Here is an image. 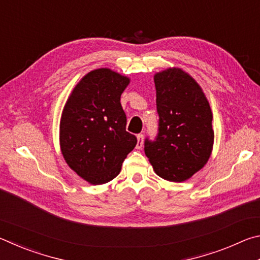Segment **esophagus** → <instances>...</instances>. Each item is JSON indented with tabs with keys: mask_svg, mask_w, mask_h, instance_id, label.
I'll return each instance as SVG.
<instances>
[{
	"mask_svg": "<svg viewBox=\"0 0 260 260\" xmlns=\"http://www.w3.org/2000/svg\"><path fill=\"white\" fill-rule=\"evenodd\" d=\"M143 134H139L138 135V148L140 149V148H142V146H143Z\"/></svg>",
	"mask_w": 260,
	"mask_h": 260,
	"instance_id": "34e87169",
	"label": "esophagus"
}]
</instances>
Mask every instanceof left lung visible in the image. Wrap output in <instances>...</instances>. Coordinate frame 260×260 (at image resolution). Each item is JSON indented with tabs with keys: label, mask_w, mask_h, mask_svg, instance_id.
I'll list each match as a JSON object with an SVG mask.
<instances>
[{
	"label": "left lung",
	"mask_w": 260,
	"mask_h": 260,
	"mask_svg": "<svg viewBox=\"0 0 260 260\" xmlns=\"http://www.w3.org/2000/svg\"><path fill=\"white\" fill-rule=\"evenodd\" d=\"M158 132L144 140L153 171L173 182L184 181L203 167L213 146L212 112L193 79L180 69L155 76Z\"/></svg>",
	"instance_id": "left-lung-1"
}]
</instances>
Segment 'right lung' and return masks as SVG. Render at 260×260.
I'll use <instances>...</instances> for the list:
<instances>
[{
	"label": "right lung",
	"instance_id": "right-lung-1",
	"mask_svg": "<svg viewBox=\"0 0 260 260\" xmlns=\"http://www.w3.org/2000/svg\"><path fill=\"white\" fill-rule=\"evenodd\" d=\"M129 79L109 69L81 79L65 104L60 120L64 159L79 177L93 184L111 181L138 143L126 131L120 96Z\"/></svg>",
	"mask_w": 260,
	"mask_h": 260
}]
</instances>
